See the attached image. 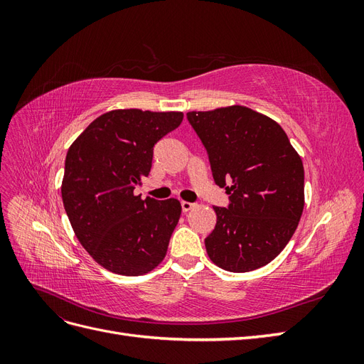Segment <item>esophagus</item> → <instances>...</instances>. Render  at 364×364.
Returning <instances> with one entry per match:
<instances>
[{
    "instance_id": "1",
    "label": "esophagus",
    "mask_w": 364,
    "mask_h": 364,
    "mask_svg": "<svg viewBox=\"0 0 364 364\" xmlns=\"http://www.w3.org/2000/svg\"><path fill=\"white\" fill-rule=\"evenodd\" d=\"M181 206H182V211L183 213H188V211H191V209L194 208V203H191V202H181Z\"/></svg>"
}]
</instances>
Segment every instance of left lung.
Here are the masks:
<instances>
[{"label": "left lung", "instance_id": "obj_1", "mask_svg": "<svg viewBox=\"0 0 364 364\" xmlns=\"http://www.w3.org/2000/svg\"><path fill=\"white\" fill-rule=\"evenodd\" d=\"M208 151L214 182L229 194L214 206L208 257L228 272L266 266L287 246L304 211V165L287 134L246 106L186 114Z\"/></svg>", "mask_w": 364, "mask_h": 364}]
</instances>
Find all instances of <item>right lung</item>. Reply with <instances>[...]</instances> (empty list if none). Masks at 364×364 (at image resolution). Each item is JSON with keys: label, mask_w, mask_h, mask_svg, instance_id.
<instances>
[{"label": "right lung", "mask_w": 364, "mask_h": 364, "mask_svg": "<svg viewBox=\"0 0 364 364\" xmlns=\"http://www.w3.org/2000/svg\"><path fill=\"white\" fill-rule=\"evenodd\" d=\"M182 112L117 109L95 118L68 149L62 200L75 237L109 272L139 277L165 258L181 203L135 196L153 147L179 127Z\"/></svg>", "instance_id": "obj_1"}]
</instances>
